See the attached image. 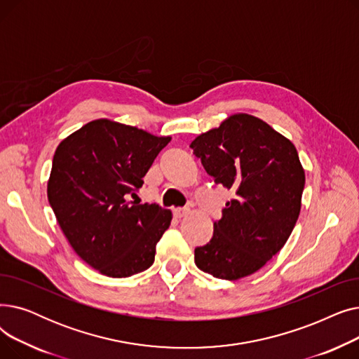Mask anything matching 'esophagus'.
Returning <instances> with one entry per match:
<instances>
[{
  "label": "esophagus",
  "mask_w": 359,
  "mask_h": 359,
  "mask_svg": "<svg viewBox=\"0 0 359 359\" xmlns=\"http://www.w3.org/2000/svg\"><path fill=\"white\" fill-rule=\"evenodd\" d=\"M189 212H191L189 208H177V210H175V215H176L177 218H183V217H186Z\"/></svg>",
  "instance_id": "34e87169"
}]
</instances>
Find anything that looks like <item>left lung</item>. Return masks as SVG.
<instances>
[{"instance_id":"left-lung-1","label":"left lung","mask_w":359,"mask_h":359,"mask_svg":"<svg viewBox=\"0 0 359 359\" xmlns=\"http://www.w3.org/2000/svg\"><path fill=\"white\" fill-rule=\"evenodd\" d=\"M191 148L215 183L236 192L211 241L195 249L196 266L219 279L249 276L280 252L297 224L306 183L297 148L249 113L225 118Z\"/></svg>"}]
</instances>
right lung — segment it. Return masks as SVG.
Listing matches in <instances>:
<instances>
[{
	"mask_svg": "<svg viewBox=\"0 0 359 359\" xmlns=\"http://www.w3.org/2000/svg\"><path fill=\"white\" fill-rule=\"evenodd\" d=\"M172 137L96 119L56 147L48 199L71 248L110 278H128L154 263L156 246L173 214L130 201Z\"/></svg>",
	"mask_w": 359,
	"mask_h": 359,
	"instance_id": "add662e5",
	"label": "right lung"
}]
</instances>
